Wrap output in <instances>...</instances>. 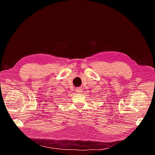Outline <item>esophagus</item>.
Masks as SVG:
<instances>
[{
	"label": "esophagus",
	"instance_id": "obj_1",
	"mask_svg": "<svg viewBox=\"0 0 155 155\" xmlns=\"http://www.w3.org/2000/svg\"><path fill=\"white\" fill-rule=\"evenodd\" d=\"M82 92V87H77L76 89V93H81Z\"/></svg>",
	"mask_w": 155,
	"mask_h": 155
}]
</instances>
